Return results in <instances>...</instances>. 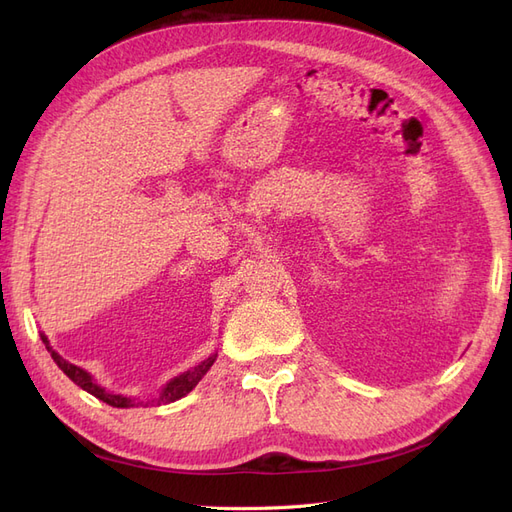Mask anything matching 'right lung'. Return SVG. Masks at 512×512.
Instances as JSON below:
<instances>
[{"mask_svg":"<svg viewBox=\"0 0 512 512\" xmlns=\"http://www.w3.org/2000/svg\"><path fill=\"white\" fill-rule=\"evenodd\" d=\"M40 337H42V342H44V346H46V350L51 352V356H53V361L57 363V367L64 371V374L74 382V384H79L83 391H87V393H91L94 397H98L100 401H104V404H108V406H113V408H134V406H138V404H145V401H136L132 399V397H126V395H117V393H111V391H106V389H102V386L91 378L85 369H81V367H76V365H72L70 361H66L64 356H59L55 350H53V346L49 344V337H46L44 333H40ZM215 356L218 354H211L209 359H205L203 363H198L196 367H192V369H188V371H183L181 376H177V378H173L170 380L164 389H162V393H160V397L156 399V404L160 406V404H170V401H177V399H181V397H185L188 395L194 386L203 380V376L207 374L209 371V367L215 363ZM145 406H149V401Z\"/></svg>","mask_w":512,"mask_h":512,"instance_id":"1","label":"right lung"}]
</instances>
